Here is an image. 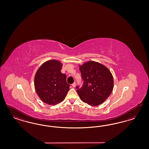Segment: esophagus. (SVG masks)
Here are the masks:
<instances>
[{"instance_id": "1", "label": "esophagus", "mask_w": 149, "mask_h": 149, "mask_svg": "<svg viewBox=\"0 0 149 149\" xmlns=\"http://www.w3.org/2000/svg\"><path fill=\"white\" fill-rule=\"evenodd\" d=\"M72 85L73 87H75V85H76V83H75V82H74Z\"/></svg>"}]
</instances>
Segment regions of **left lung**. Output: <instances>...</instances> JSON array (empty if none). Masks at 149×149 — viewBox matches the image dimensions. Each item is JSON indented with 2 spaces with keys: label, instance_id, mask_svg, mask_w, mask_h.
Masks as SVG:
<instances>
[{
  "label": "left lung",
  "instance_id": "left-lung-1",
  "mask_svg": "<svg viewBox=\"0 0 149 149\" xmlns=\"http://www.w3.org/2000/svg\"><path fill=\"white\" fill-rule=\"evenodd\" d=\"M83 85L77 86L81 100L92 106L103 103L112 92L113 79L112 74L105 65L88 61L79 66Z\"/></svg>",
  "mask_w": 149,
  "mask_h": 149
}]
</instances>
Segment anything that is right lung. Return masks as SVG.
<instances>
[{"mask_svg":"<svg viewBox=\"0 0 149 149\" xmlns=\"http://www.w3.org/2000/svg\"><path fill=\"white\" fill-rule=\"evenodd\" d=\"M62 64L53 59L45 62L37 70L34 86L40 99L46 104L54 105L62 102L69 90L66 75L61 70Z\"/></svg>","mask_w":149,"mask_h":149,"instance_id":"obj_1","label":"right lung"}]
</instances>
